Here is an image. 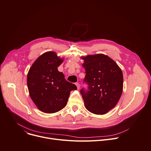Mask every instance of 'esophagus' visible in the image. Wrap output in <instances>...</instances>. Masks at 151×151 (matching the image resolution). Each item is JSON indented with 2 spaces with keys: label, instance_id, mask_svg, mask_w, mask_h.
Wrapping results in <instances>:
<instances>
[{
  "label": "esophagus",
  "instance_id": "34e87169",
  "mask_svg": "<svg viewBox=\"0 0 151 151\" xmlns=\"http://www.w3.org/2000/svg\"><path fill=\"white\" fill-rule=\"evenodd\" d=\"M75 84H76V87H77V88H78V89H79V88H80V84H79L78 83H76Z\"/></svg>",
  "mask_w": 151,
  "mask_h": 151
}]
</instances>
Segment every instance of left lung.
I'll list each match as a JSON object with an SVG mask.
<instances>
[{"mask_svg": "<svg viewBox=\"0 0 151 151\" xmlns=\"http://www.w3.org/2000/svg\"><path fill=\"white\" fill-rule=\"evenodd\" d=\"M86 70L81 93L86 108L95 114H104L113 109L123 91V74L118 65L109 57L97 54L83 57Z\"/></svg>", "mask_w": 151, "mask_h": 151, "instance_id": "left-lung-1", "label": "left lung"}]
</instances>
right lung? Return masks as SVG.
<instances>
[{
  "label": "right lung",
  "mask_w": 151,
  "mask_h": 151,
  "mask_svg": "<svg viewBox=\"0 0 151 151\" xmlns=\"http://www.w3.org/2000/svg\"><path fill=\"white\" fill-rule=\"evenodd\" d=\"M62 62L55 52H46L34 63L27 76L31 98L46 113L61 110L66 105L70 91L77 89L58 72V67Z\"/></svg>",
  "instance_id": "obj_1"
}]
</instances>
